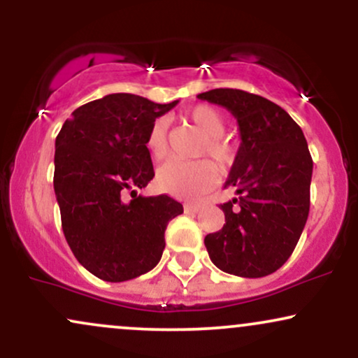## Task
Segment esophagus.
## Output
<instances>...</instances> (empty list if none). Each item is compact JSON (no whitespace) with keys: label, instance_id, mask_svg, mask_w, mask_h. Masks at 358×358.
Wrapping results in <instances>:
<instances>
[{"label":"esophagus","instance_id":"esophagus-1","mask_svg":"<svg viewBox=\"0 0 358 358\" xmlns=\"http://www.w3.org/2000/svg\"><path fill=\"white\" fill-rule=\"evenodd\" d=\"M185 213H196L200 210V205L196 203H185Z\"/></svg>","mask_w":358,"mask_h":358}]
</instances>
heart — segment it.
I'll list each match as a JSON object with an SVG mask.
<instances>
[{
	"label": "heart",
	"instance_id": "heart-1",
	"mask_svg": "<svg viewBox=\"0 0 358 358\" xmlns=\"http://www.w3.org/2000/svg\"><path fill=\"white\" fill-rule=\"evenodd\" d=\"M185 119L199 127L205 134L202 153L212 156L222 168L231 166L236 159V146L224 136L225 121L219 109L208 104H199L185 113ZM146 148L155 159H163L168 155V121L165 117L155 119L146 134ZM219 180V171L210 159L199 162H168L156 173V185L162 192L178 199H195L210 190Z\"/></svg>",
	"mask_w": 358,
	"mask_h": 358
}]
</instances>
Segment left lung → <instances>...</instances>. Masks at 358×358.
<instances>
[{
	"label": "left lung",
	"mask_w": 358,
	"mask_h": 358,
	"mask_svg": "<svg viewBox=\"0 0 358 358\" xmlns=\"http://www.w3.org/2000/svg\"><path fill=\"white\" fill-rule=\"evenodd\" d=\"M199 99L231 110L241 133L225 182L237 196L220 205L225 224L205 248L224 273L268 276L293 254L310 213L313 159L305 134L285 109L245 90L213 89Z\"/></svg>",
	"instance_id": "1"
}]
</instances>
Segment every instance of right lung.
<instances>
[{
    "mask_svg": "<svg viewBox=\"0 0 358 358\" xmlns=\"http://www.w3.org/2000/svg\"><path fill=\"white\" fill-rule=\"evenodd\" d=\"M176 104L109 94L73 110L55 139L53 188L64 236L77 261L104 281L153 269L168 222L183 213L171 196L138 193L155 176L148 131Z\"/></svg>",
    "mask_w": 358,
    "mask_h": 358,
    "instance_id": "obj_1",
    "label": "right lung"
}]
</instances>
